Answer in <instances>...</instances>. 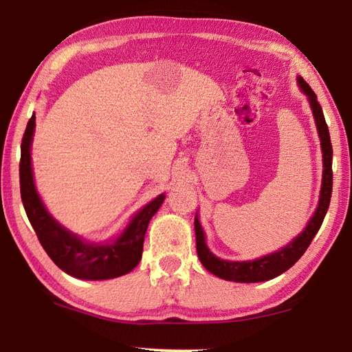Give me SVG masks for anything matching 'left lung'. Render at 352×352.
I'll return each mask as SVG.
<instances>
[{
    "label": "left lung",
    "mask_w": 352,
    "mask_h": 352,
    "mask_svg": "<svg viewBox=\"0 0 352 352\" xmlns=\"http://www.w3.org/2000/svg\"><path fill=\"white\" fill-rule=\"evenodd\" d=\"M298 83L302 93L306 94L311 104V109L314 113L315 124H317L318 136L321 141V152H323V180H321V190H320V200L317 211L314 212L312 219L309 220V223L301 234H298L294 241L287 245L278 250L275 253H270L267 256H262L254 261H225L220 259L217 256H214L210 248L206 247L205 242V233L204 228L199 222V217L195 216L194 220V228H195V245H197V254L201 264H204L208 272H211L212 275H216L226 281H234V283H261V281H269L281 275L285 270H289L295 262L301 258L307 247L311 245L315 234L318 233L323 219L327 212L332 194V144H331V136L329 130H327V124L324 121L323 110L318 104L317 96L312 91V88L309 87V83L298 77Z\"/></svg>",
    "instance_id": "8db88e82"
}]
</instances>
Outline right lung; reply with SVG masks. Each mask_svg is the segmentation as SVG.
Wrapping results in <instances>:
<instances>
[{"mask_svg":"<svg viewBox=\"0 0 352 352\" xmlns=\"http://www.w3.org/2000/svg\"><path fill=\"white\" fill-rule=\"evenodd\" d=\"M34 130L35 115L29 119L21 140L20 192L29 222L47 256L58 269L79 279L98 281L118 278L132 272L141 261L147 225L163 205L166 195L160 194L140 212H136L127 228L115 241L107 243L85 242L56 222V219L46 211L35 189L31 166Z\"/></svg>","mask_w":352,"mask_h":352,"instance_id":"1","label":"right lung"}]
</instances>
